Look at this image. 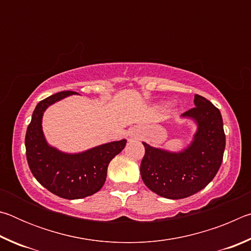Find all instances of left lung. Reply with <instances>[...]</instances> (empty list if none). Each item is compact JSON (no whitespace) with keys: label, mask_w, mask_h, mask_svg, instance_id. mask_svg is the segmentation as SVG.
<instances>
[{"label":"left lung","mask_w":251,"mask_h":251,"mask_svg":"<svg viewBox=\"0 0 251 251\" xmlns=\"http://www.w3.org/2000/svg\"><path fill=\"white\" fill-rule=\"evenodd\" d=\"M195 107L182 114L196 122L197 131L184 151L172 152L143 143L145 155L141 176L148 188L161 197L181 199L192 196L214 179L222 165L226 136L219 109L201 95Z\"/></svg>","instance_id":"8db88e82"}]
</instances>
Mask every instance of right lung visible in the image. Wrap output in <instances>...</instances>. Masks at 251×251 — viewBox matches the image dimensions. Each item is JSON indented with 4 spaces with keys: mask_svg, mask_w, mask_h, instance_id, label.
Returning <instances> with one entry per match:
<instances>
[{
    "mask_svg": "<svg viewBox=\"0 0 251 251\" xmlns=\"http://www.w3.org/2000/svg\"><path fill=\"white\" fill-rule=\"evenodd\" d=\"M76 92L65 91L41 100L34 109L25 136L26 159L33 176L58 197L80 199L103 187L109 161L124 150L126 139L110 142L78 154H67L50 146L42 129V118L49 107Z\"/></svg>",
    "mask_w": 251,
    "mask_h": 251,
    "instance_id": "right-lung-1",
    "label": "right lung"
}]
</instances>
